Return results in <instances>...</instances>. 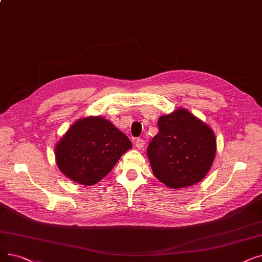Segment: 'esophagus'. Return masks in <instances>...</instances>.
<instances>
[{
  "mask_svg": "<svg viewBox=\"0 0 262 262\" xmlns=\"http://www.w3.org/2000/svg\"><path fill=\"white\" fill-rule=\"evenodd\" d=\"M135 145H136V147H137V149L141 150V149H143L144 145H145V141L143 139H137L135 141Z\"/></svg>",
  "mask_w": 262,
  "mask_h": 262,
  "instance_id": "1",
  "label": "esophagus"
}]
</instances>
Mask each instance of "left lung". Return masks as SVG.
Returning <instances> with one entry per match:
<instances>
[{"label": "left lung", "mask_w": 262, "mask_h": 262, "mask_svg": "<svg viewBox=\"0 0 262 262\" xmlns=\"http://www.w3.org/2000/svg\"><path fill=\"white\" fill-rule=\"evenodd\" d=\"M157 124L159 130L146 151L154 176L173 189L197 184L215 157L212 128L183 108L162 116Z\"/></svg>", "instance_id": "8db88e82"}]
</instances>
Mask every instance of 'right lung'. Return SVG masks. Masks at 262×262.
Returning a JSON list of instances; mask_svg holds the SVG:
<instances>
[{
    "mask_svg": "<svg viewBox=\"0 0 262 262\" xmlns=\"http://www.w3.org/2000/svg\"><path fill=\"white\" fill-rule=\"evenodd\" d=\"M132 146L127 136L111 122L101 117H88L75 122L56 143V165L76 183L94 185Z\"/></svg>",
    "mask_w": 262,
    "mask_h": 262,
    "instance_id": "obj_1",
    "label": "right lung"
}]
</instances>
